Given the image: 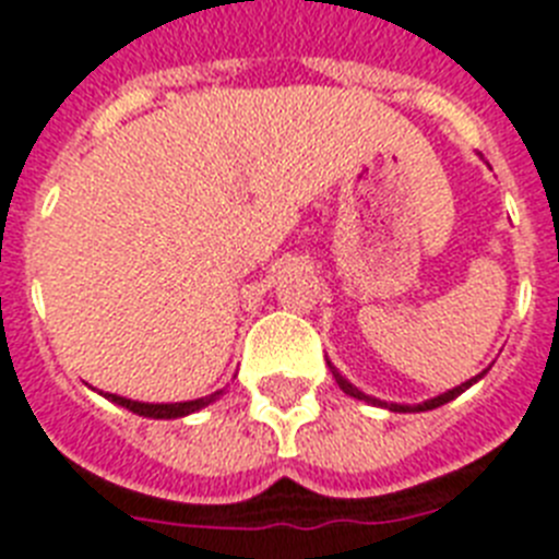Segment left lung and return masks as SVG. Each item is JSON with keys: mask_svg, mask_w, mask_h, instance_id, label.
<instances>
[{"mask_svg": "<svg viewBox=\"0 0 559 559\" xmlns=\"http://www.w3.org/2000/svg\"><path fill=\"white\" fill-rule=\"evenodd\" d=\"M329 368H331V373H334L336 385H340V389H343L345 394H348V396H357V400H362V403H371V405H380V408H389V412H396V414H417V412H431V408H440V405L451 403V400H454V396H460V394H463V391L472 389L474 382L483 380V377H486V373H488V368H486V371H479L477 377H472V380H465L463 385H456V389L445 391V394H440V396H431V400H426V403H417V405H400V403H385V400H377V396L366 394V391H359L357 385H354V382L345 380L343 373H340V371H336L334 366H331V359H329Z\"/></svg>", "mask_w": 559, "mask_h": 559, "instance_id": "8db88e82", "label": "left lung"}]
</instances>
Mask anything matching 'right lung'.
I'll use <instances>...</instances> for the list:
<instances>
[{
  "instance_id": "obj_1",
  "label": "right lung",
  "mask_w": 559,
  "mask_h": 559,
  "mask_svg": "<svg viewBox=\"0 0 559 559\" xmlns=\"http://www.w3.org/2000/svg\"><path fill=\"white\" fill-rule=\"evenodd\" d=\"M225 394V389L214 391V394L200 396V400H186V403H140V400H128V396H119V394H103L105 400L110 403L122 405L128 412L140 414V417H151V419H179V417H188V414L200 412L205 405L216 403L219 396Z\"/></svg>"
}]
</instances>
